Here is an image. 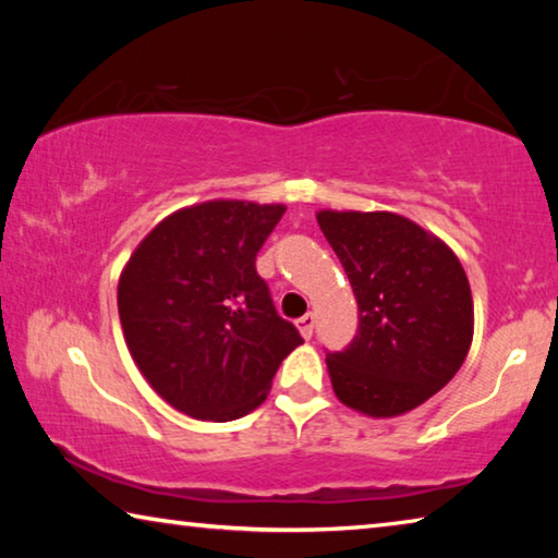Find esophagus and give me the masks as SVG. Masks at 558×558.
<instances>
[{
  "instance_id": "esophagus-1",
  "label": "esophagus",
  "mask_w": 558,
  "mask_h": 558,
  "mask_svg": "<svg viewBox=\"0 0 558 558\" xmlns=\"http://www.w3.org/2000/svg\"><path fill=\"white\" fill-rule=\"evenodd\" d=\"M315 315L313 313H307V315H302L300 319H298V329H300V335L305 337V339H310L313 337V332H315Z\"/></svg>"
}]
</instances>
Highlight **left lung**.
<instances>
[{
    "mask_svg": "<svg viewBox=\"0 0 558 558\" xmlns=\"http://www.w3.org/2000/svg\"><path fill=\"white\" fill-rule=\"evenodd\" d=\"M359 305L342 352H327L337 399L374 418L415 409L440 391L468 356L472 295L446 243L389 211H319Z\"/></svg>",
    "mask_w": 558,
    "mask_h": 558,
    "instance_id": "8db88e82",
    "label": "left lung"
}]
</instances>
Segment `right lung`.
I'll use <instances>...</instances> for the list:
<instances>
[{
	"mask_svg": "<svg viewBox=\"0 0 558 558\" xmlns=\"http://www.w3.org/2000/svg\"><path fill=\"white\" fill-rule=\"evenodd\" d=\"M282 214L280 204L189 206L153 229L122 270L128 349L177 411L216 423L241 418L266 401L280 362L302 344L256 270Z\"/></svg>",
	"mask_w": 558,
	"mask_h": 558,
	"instance_id": "1",
	"label": "right lung"
}]
</instances>
